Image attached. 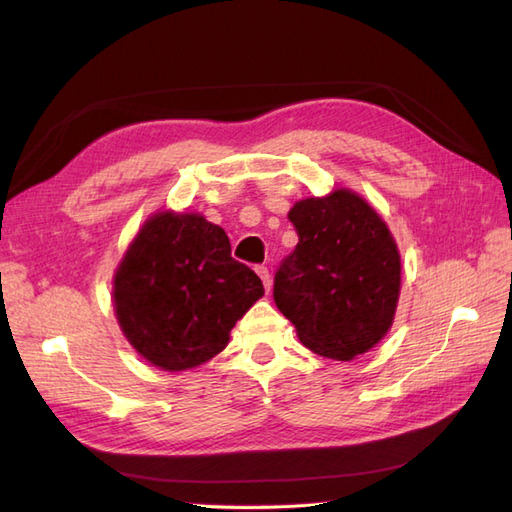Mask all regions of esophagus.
<instances>
[{"mask_svg":"<svg viewBox=\"0 0 512 512\" xmlns=\"http://www.w3.org/2000/svg\"><path fill=\"white\" fill-rule=\"evenodd\" d=\"M256 273H258V277L262 280V284H265V290L269 292L271 290V273H269V269L267 267H256Z\"/></svg>","mask_w":512,"mask_h":512,"instance_id":"34e87169","label":"esophagus"}]
</instances>
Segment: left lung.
Returning a JSON list of instances; mask_svg holds the SVG:
<instances>
[{
  "instance_id": "8db88e82",
  "label": "left lung",
  "mask_w": 512,
  "mask_h": 512,
  "mask_svg": "<svg viewBox=\"0 0 512 512\" xmlns=\"http://www.w3.org/2000/svg\"><path fill=\"white\" fill-rule=\"evenodd\" d=\"M299 243L275 273L273 299L301 344L352 361L389 333L401 290V256L389 226L348 188L294 203Z\"/></svg>"
}]
</instances>
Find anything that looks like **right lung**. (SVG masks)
<instances>
[{"instance_id": "right-lung-1", "label": "right lung", "mask_w": 512, "mask_h": 512, "mask_svg": "<svg viewBox=\"0 0 512 512\" xmlns=\"http://www.w3.org/2000/svg\"><path fill=\"white\" fill-rule=\"evenodd\" d=\"M262 294L260 277L230 256L224 228L200 213H153L113 277L121 333L164 371L192 369L220 354Z\"/></svg>"}]
</instances>
